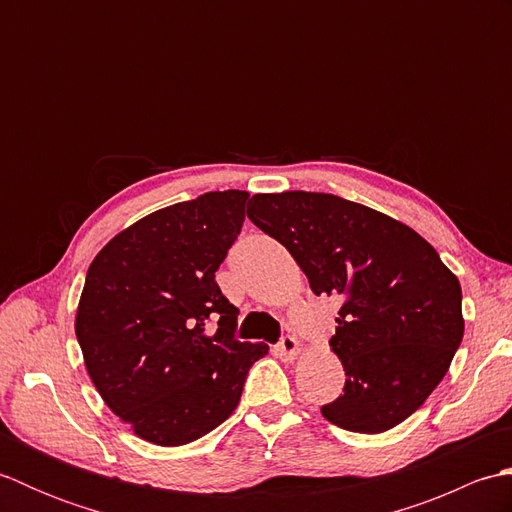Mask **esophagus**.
<instances>
[{
	"mask_svg": "<svg viewBox=\"0 0 512 512\" xmlns=\"http://www.w3.org/2000/svg\"><path fill=\"white\" fill-rule=\"evenodd\" d=\"M277 350H279V356L284 358V361H295V358L301 352V347H299V341L295 339V336L284 334V336H281Z\"/></svg>",
	"mask_w": 512,
	"mask_h": 512,
	"instance_id": "1",
	"label": "esophagus"
}]
</instances>
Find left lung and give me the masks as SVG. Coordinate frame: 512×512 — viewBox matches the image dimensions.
Returning a JSON list of instances; mask_svg holds the SVG:
<instances>
[{"label": "left lung", "mask_w": 512, "mask_h": 512, "mask_svg": "<svg viewBox=\"0 0 512 512\" xmlns=\"http://www.w3.org/2000/svg\"><path fill=\"white\" fill-rule=\"evenodd\" d=\"M248 220L288 248L314 295H336L332 352L343 394L323 405L347 431L383 433L440 385L464 336L462 288L427 239L332 193H257Z\"/></svg>", "instance_id": "obj_1"}]
</instances>
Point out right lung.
I'll list each match as a JSON object with an SVG mask.
<instances>
[{
    "mask_svg": "<svg viewBox=\"0 0 512 512\" xmlns=\"http://www.w3.org/2000/svg\"><path fill=\"white\" fill-rule=\"evenodd\" d=\"M246 200L211 191L149 213L114 235L85 277L74 321L85 369L105 405L158 447L222 424L268 354L235 341L239 310L215 284Z\"/></svg>",
    "mask_w": 512,
    "mask_h": 512,
    "instance_id": "1",
    "label": "right lung"
}]
</instances>
